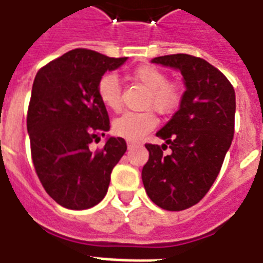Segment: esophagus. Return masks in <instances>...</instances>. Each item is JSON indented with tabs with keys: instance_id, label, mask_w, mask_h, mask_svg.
Returning <instances> with one entry per match:
<instances>
[{
	"instance_id": "obj_1",
	"label": "esophagus",
	"mask_w": 263,
	"mask_h": 263,
	"mask_svg": "<svg viewBox=\"0 0 263 263\" xmlns=\"http://www.w3.org/2000/svg\"><path fill=\"white\" fill-rule=\"evenodd\" d=\"M136 144H138V143H136V142H132V140H128V142H127V147H128V150H131L132 147H135Z\"/></svg>"
}]
</instances>
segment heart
I'll use <instances>...</instances> for the list:
<instances>
[{"label": "heart", "mask_w": 263, "mask_h": 263, "mask_svg": "<svg viewBox=\"0 0 263 263\" xmlns=\"http://www.w3.org/2000/svg\"><path fill=\"white\" fill-rule=\"evenodd\" d=\"M132 80L139 82L148 90L146 106L159 113H168L176 109L181 100L180 87L176 83L167 82V77L155 66L142 65L131 74ZM98 97L106 109L119 110L121 105V86L116 74H105L97 86ZM157 125V117L153 112H128L113 121L115 135L128 140H139L146 136Z\"/></svg>", "instance_id": "1"}]
</instances>
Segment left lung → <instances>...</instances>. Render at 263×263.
I'll return each instance as SVG.
<instances>
[{
  "mask_svg": "<svg viewBox=\"0 0 263 263\" xmlns=\"http://www.w3.org/2000/svg\"><path fill=\"white\" fill-rule=\"evenodd\" d=\"M151 63L178 70L185 91L178 110L157 132L163 144H146L150 158L143 166L142 181L158 206L182 211L205 196L220 172L234 138L235 90L201 58L165 55ZM166 148L168 154L163 153Z\"/></svg>",
  "mask_w": 263,
  "mask_h": 263,
  "instance_id": "8db88e82",
  "label": "left lung"
}]
</instances>
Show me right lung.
Masks as SVG:
<instances>
[{
  "label": "right lung",
  "mask_w": 263,
  "mask_h": 263,
  "mask_svg": "<svg viewBox=\"0 0 263 263\" xmlns=\"http://www.w3.org/2000/svg\"><path fill=\"white\" fill-rule=\"evenodd\" d=\"M125 61L77 48L36 74L27 116L32 161L47 193L65 208L97 205L127 151L124 139L115 136L106 138L102 150H90V143L110 128L98 82Z\"/></svg>",
  "instance_id": "1"
}]
</instances>
